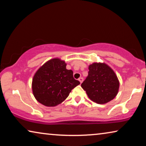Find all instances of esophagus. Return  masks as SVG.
I'll return each instance as SVG.
<instances>
[{"label": "esophagus", "instance_id": "esophagus-1", "mask_svg": "<svg viewBox=\"0 0 146 146\" xmlns=\"http://www.w3.org/2000/svg\"><path fill=\"white\" fill-rule=\"evenodd\" d=\"M83 80H84V79L82 77H80V78H78V81H79V82H80V84H82V82H83Z\"/></svg>", "mask_w": 146, "mask_h": 146}]
</instances>
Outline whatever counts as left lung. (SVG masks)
Masks as SVG:
<instances>
[{
    "label": "left lung",
    "mask_w": 146,
    "mask_h": 146,
    "mask_svg": "<svg viewBox=\"0 0 146 146\" xmlns=\"http://www.w3.org/2000/svg\"><path fill=\"white\" fill-rule=\"evenodd\" d=\"M88 75L81 87L94 102L104 104L114 99L120 82L113 69L104 62H94L88 67Z\"/></svg>",
    "instance_id": "1"
}]
</instances>
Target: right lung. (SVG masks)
Masks as SVG:
<instances>
[{
    "instance_id": "add662e5",
    "label": "right lung",
    "mask_w": 146,
    "mask_h": 146,
    "mask_svg": "<svg viewBox=\"0 0 146 146\" xmlns=\"http://www.w3.org/2000/svg\"><path fill=\"white\" fill-rule=\"evenodd\" d=\"M73 71L66 69L65 61L50 59L36 71L32 80V91L39 103L54 107L63 102L71 90L80 84L73 76Z\"/></svg>"
}]
</instances>
